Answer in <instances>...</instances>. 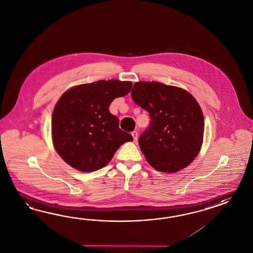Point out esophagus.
Segmentation results:
<instances>
[{"label":"esophagus","mask_w":253,"mask_h":253,"mask_svg":"<svg viewBox=\"0 0 253 253\" xmlns=\"http://www.w3.org/2000/svg\"><path fill=\"white\" fill-rule=\"evenodd\" d=\"M131 135L133 137V140H134V142H137V140H138V132L136 131V130H133L132 132H131Z\"/></svg>","instance_id":"1"}]
</instances>
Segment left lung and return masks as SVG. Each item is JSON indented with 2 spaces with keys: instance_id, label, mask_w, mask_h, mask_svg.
I'll return each mask as SVG.
<instances>
[{
  "instance_id": "8db88e82",
  "label": "left lung",
  "mask_w": 253,
  "mask_h": 253,
  "mask_svg": "<svg viewBox=\"0 0 253 253\" xmlns=\"http://www.w3.org/2000/svg\"><path fill=\"white\" fill-rule=\"evenodd\" d=\"M130 95L151 118L138 142L149 164L166 172L187 167L203 142V113L197 100L185 89L156 81L136 82Z\"/></svg>"
}]
</instances>
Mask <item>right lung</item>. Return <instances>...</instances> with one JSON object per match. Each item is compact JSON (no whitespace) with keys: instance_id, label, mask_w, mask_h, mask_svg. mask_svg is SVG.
I'll use <instances>...</instances> for the list:
<instances>
[{"instance_id":"obj_1","label":"right lung","mask_w":253,"mask_h":253,"mask_svg":"<svg viewBox=\"0 0 253 253\" xmlns=\"http://www.w3.org/2000/svg\"><path fill=\"white\" fill-rule=\"evenodd\" d=\"M131 86L129 81H99L62 95L53 111L52 137L63 160L82 172L97 171L124 142L133 141L109 111L111 102L127 95Z\"/></svg>"}]
</instances>
